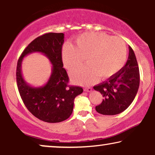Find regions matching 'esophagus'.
<instances>
[{
    "instance_id": "1",
    "label": "esophagus",
    "mask_w": 155,
    "mask_h": 155,
    "mask_svg": "<svg viewBox=\"0 0 155 155\" xmlns=\"http://www.w3.org/2000/svg\"><path fill=\"white\" fill-rule=\"evenodd\" d=\"M84 91L86 92H91V91H92V88L91 87H86V88H84Z\"/></svg>"
}]
</instances>
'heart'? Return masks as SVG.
Segmentation results:
<instances>
[{
	"label": "heart",
	"mask_w": 155,
	"mask_h": 155,
	"mask_svg": "<svg viewBox=\"0 0 155 155\" xmlns=\"http://www.w3.org/2000/svg\"><path fill=\"white\" fill-rule=\"evenodd\" d=\"M88 64L76 68L71 78L79 84H89L97 77L104 79L121 70L127 60V48L124 40L103 32H86L75 39V45L63 47L62 59L67 69L71 70L85 61Z\"/></svg>",
	"instance_id": "1"
}]
</instances>
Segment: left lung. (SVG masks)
<instances>
[{"instance_id":"1","label":"left lung","mask_w":155,"mask_h":155,"mask_svg":"<svg viewBox=\"0 0 155 155\" xmlns=\"http://www.w3.org/2000/svg\"><path fill=\"white\" fill-rule=\"evenodd\" d=\"M128 49L129 54L125 66L107 81L93 87L104 97L102 103L95 107L100 114H120L129 107L138 93L140 84L138 65L133 49L130 46Z\"/></svg>"}]
</instances>
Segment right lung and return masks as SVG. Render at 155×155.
Masks as SVG:
<instances>
[{
  "instance_id": "1",
  "label": "right lung",
  "mask_w": 155,
  "mask_h": 155,
  "mask_svg": "<svg viewBox=\"0 0 155 155\" xmlns=\"http://www.w3.org/2000/svg\"><path fill=\"white\" fill-rule=\"evenodd\" d=\"M64 37L63 33H48L37 37L28 45L17 62V87L24 104L34 117L48 123L68 119L73 112L75 97L84 91L81 87L67 85L69 77L62 60ZM33 52L43 54L53 65L49 81L41 87L30 86L21 74L23 58Z\"/></svg>"
}]
</instances>
